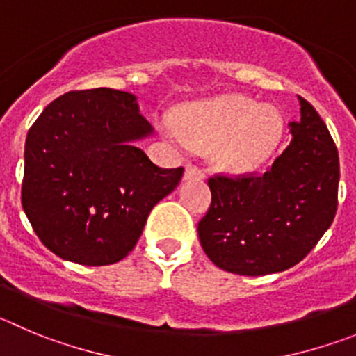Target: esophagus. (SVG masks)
Masks as SVG:
<instances>
[{"label": "esophagus", "mask_w": 356, "mask_h": 356, "mask_svg": "<svg viewBox=\"0 0 356 356\" xmlns=\"http://www.w3.org/2000/svg\"><path fill=\"white\" fill-rule=\"evenodd\" d=\"M202 179H204V172L200 168L193 167V165H186L184 181H202Z\"/></svg>", "instance_id": "obj_1"}]
</instances>
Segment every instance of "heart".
<instances>
[{
	"label": "heart",
	"mask_w": 356,
	"mask_h": 356,
	"mask_svg": "<svg viewBox=\"0 0 356 356\" xmlns=\"http://www.w3.org/2000/svg\"><path fill=\"white\" fill-rule=\"evenodd\" d=\"M158 129L175 147L212 151L216 167L234 175L258 172L283 140V114L241 95L193 103L179 119L161 115Z\"/></svg>",
	"instance_id": "obj_1"
}]
</instances>
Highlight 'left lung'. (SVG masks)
I'll return each mask as SVG.
<instances>
[{
    "mask_svg": "<svg viewBox=\"0 0 356 356\" xmlns=\"http://www.w3.org/2000/svg\"><path fill=\"white\" fill-rule=\"evenodd\" d=\"M291 140L260 177L209 179L212 204L198 237L214 265L267 275L297 265L330 228L337 211L339 156L327 126L298 96Z\"/></svg>",
    "mask_w": 356,
    "mask_h": 356,
    "instance_id": "obj_1",
    "label": "left lung"
}]
</instances>
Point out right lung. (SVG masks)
Here are the masks:
<instances>
[{"label": "right lung", "instance_id": "add662e5", "mask_svg": "<svg viewBox=\"0 0 356 356\" xmlns=\"http://www.w3.org/2000/svg\"><path fill=\"white\" fill-rule=\"evenodd\" d=\"M152 133L131 92L98 88L49 103L28 131L22 181V209L45 248L89 267L128 257L184 172L137 147Z\"/></svg>", "mask_w": 356, "mask_h": 356}]
</instances>
